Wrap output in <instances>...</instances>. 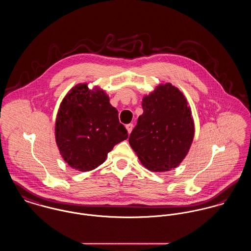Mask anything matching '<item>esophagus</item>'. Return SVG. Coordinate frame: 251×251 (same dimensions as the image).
<instances>
[{"label":"esophagus","instance_id":"1","mask_svg":"<svg viewBox=\"0 0 251 251\" xmlns=\"http://www.w3.org/2000/svg\"><path fill=\"white\" fill-rule=\"evenodd\" d=\"M126 130H127V132H128V133H130V132L132 131V128H133V125H132V124H128V125H126Z\"/></svg>","mask_w":251,"mask_h":251}]
</instances>
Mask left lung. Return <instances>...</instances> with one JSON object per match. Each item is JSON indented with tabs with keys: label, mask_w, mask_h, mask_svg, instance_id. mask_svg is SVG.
Returning a JSON list of instances; mask_svg holds the SVG:
<instances>
[{
	"label": "left lung",
	"mask_w": 251,
	"mask_h": 251,
	"mask_svg": "<svg viewBox=\"0 0 251 251\" xmlns=\"http://www.w3.org/2000/svg\"><path fill=\"white\" fill-rule=\"evenodd\" d=\"M128 142L141 163L150 171L176 168L187 155L195 127L191 109L182 93L170 83L144 97Z\"/></svg>",
	"instance_id": "1"
}]
</instances>
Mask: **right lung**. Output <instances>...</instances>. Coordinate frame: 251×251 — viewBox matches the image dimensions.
I'll list each match as a JSON object with an SVG mask.
<instances>
[{"mask_svg":"<svg viewBox=\"0 0 251 251\" xmlns=\"http://www.w3.org/2000/svg\"><path fill=\"white\" fill-rule=\"evenodd\" d=\"M128 137L105 92L78 84L62 100L55 122V140L69 165L88 172L102 164L115 145Z\"/></svg>","mask_w":251,"mask_h":251,"instance_id":"right-lung-1","label":"right lung"}]
</instances>
